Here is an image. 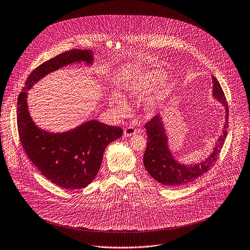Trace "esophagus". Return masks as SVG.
I'll list each match as a JSON object with an SVG mask.
<instances>
[{
	"mask_svg": "<svg viewBox=\"0 0 250 250\" xmlns=\"http://www.w3.org/2000/svg\"><path fill=\"white\" fill-rule=\"evenodd\" d=\"M136 133V129L133 125H128L126 126L125 129H124V134L126 136V137H129V136H132Z\"/></svg>",
	"mask_w": 250,
	"mask_h": 250,
	"instance_id": "34e87169",
	"label": "esophagus"
}]
</instances>
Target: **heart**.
<instances>
[{"label": "heart", "mask_w": 250, "mask_h": 250, "mask_svg": "<svg viewBox=\"0 0 250 250\" xmlns=\"http://www.w3.org/2000/svg\"><path fill=\"white\" fill-rule=\"evenodd\" d=\"M165 81V76L157 70H149L144 72L137 80L125 86V92L129 97H136L142 94L143 91H150L155 87L162 85ZM113 103L121 114H125L128 110L127 103L123 96L115 94L112 97Z\"/></svg>", "instance_id": "obj_1"}]
</instances>
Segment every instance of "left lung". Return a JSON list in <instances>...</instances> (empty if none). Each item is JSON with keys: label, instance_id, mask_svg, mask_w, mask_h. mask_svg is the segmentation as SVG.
<instances>
[{"label": "left lung", "instance_id": "8db88e82", "mask_svg": "<svg viewBox=\"0 0 250 250\" xmlns=\"http://www.w3.org/2000/svg\"><path fill=\"white\" fill-rule=\"evenodd\" d=\"M212 83L213 97L221 101L225 106L226 119L223 134L218 138L213 152L204 162L193 166H186L175 161L171 152L168 150L166 144L167 138L159 116H154L145 125L146 134L148 137L147 148L143 158L145 168L155 181L166 187L181 188L195 182L206 172L211 169L219 156L227 136L229 110L224 92L214 76H212Z\"/></svg>", "mask_w": 250, "mask_h": 250}]
</instances>
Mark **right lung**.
<instances>
[{
  "label": "right lung",
  "instance_id": "add662e5",
  "mask_svg": "<svg viewBox=\"0 0 250 250\" xmlns=\"http://www.w3.org/2000/svg\"><path fill=\"white\" fill-rule=\"evenodd\" d=\"M80 61L91 63V51L71 49L44 62L28 76L17 101L18 134L26 154L47 180L66 189H81L93 182L105 148L122 136L123 129L94 120L65 133L44 131L29 115L26 92L49 72Z\"/></svg>",
  "mask_w": 250,
  "mask_h": 250
}]
</instances>
